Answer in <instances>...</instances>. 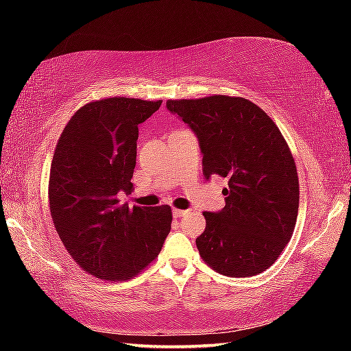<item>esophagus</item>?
Listing matches in <instances>:
<instances>
[{"label":"esophagus","instance_id":"obj_1","mask_svg":"<svg viewBox=\"0 0 351 351\" xmlns=\"http://www.w3.org/2000/svg\"><path fill=\"white\" fill-rule=\"evenodd\" d=\"M189 210H182V209H173V217L175 218H181V217H184L186 215Z\"/></svg>","mask_w":351,"mask_h":351}]
</instances>
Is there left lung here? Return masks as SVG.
<instances>
[{
	"label": "left lung",
	"instance_id": "obj_1",
	"mask_svg": "<svg viewBox=\"0 0 351 351\" xmlns=\"http://www.w3.org/2000/svg\"><path fill=\"white\" fill-rule=\"evenodd\" d=\"M165 106L198 138L206 180L228 178L226 206L204 212L199 255L229 277L268 269L288 245L299 210V178L280 130L243 97L167 100Z\"/></svg>",
	"mask_w": 351,
	"mask_h": 351
}]
</instances>
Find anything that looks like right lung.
Wrapping results in <instances>:
<instances>
[{"instance_id":"1","label":"right lung","mask_w":351,"mask_h":351,"mask_svg":"<svg viewBox=\"0 0 351 351\" xmlns=\"http://www.w3.org/2000/svg\"><path fill=\"white\" fill-rule=\"evenodd\" d=\"M162 100L111 97L75 112L57 142L49 176L52 221L83 269L105 280L138 276L171 228L170 206L121 204L133 189L138 125Z\"/></svg>"}]
</instances>
